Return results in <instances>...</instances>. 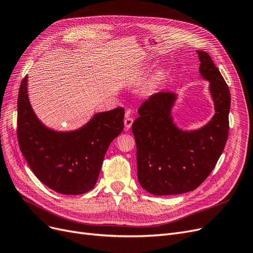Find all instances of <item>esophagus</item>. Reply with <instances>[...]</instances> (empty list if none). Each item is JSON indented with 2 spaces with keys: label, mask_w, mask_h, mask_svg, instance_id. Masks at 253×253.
<instances>
[{
  "label": "esophagus",
  "mask_w": 253,
  "mask_h": 253,
  "mask_svg": "<svg viewBox=\"0 0 253 253\" xmlns=\"http://www.w3.org/2000/svg\"><path fill=\"white\" fill-rule=\"evenodd\" d=\"M132 124H133V119L132 118H130L129 117V114H127L126 115V119L124 120V125H125V128L128 130V129H130V127L132 126Z\"/></svg>",
  "instance_id": "obj_1"
}]
</instances>
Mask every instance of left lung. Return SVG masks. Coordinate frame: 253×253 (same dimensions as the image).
I'll list each match as a JSON object with an SVG mask.
<instances>
[{
    "label": "left lung",
    "mask_w": 253,
    "mask_h": 253,
    "mask_svg": "<svg viewBox=\"0 0 253 253\" xmlns=\"http://www.w3.org/2000/svg\"><path fill=\"white\" fill-rule=\"evenodd\" d=\"M200 73L210 83L209 92L215 114L194 130H183L173 122L171 109L178 95L159 92L138 108L132 124L136 142L137 179L154 195L192 191L208 178L223 152L228 135L230 93L212 58L196 50Z\"/></svg>",
    "instance_id": "obj_1"
}]
</instances>
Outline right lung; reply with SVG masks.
I'll return each mask as SVG.
<instances>
[{"label": "right lung", "instance_id": "1", "mask_svg": "<svg viewBox=\"0 0 253 253\" xmlns=\"http://www.w3.org/2000/svg\"><path fill=\"white\" fill-rule=\"evenodd\" d=\"M123 107L95 114L83 127L57 131L46 127L33 111L28 76L17 99L19 149L36 177L58 193L78 195L97 182L105 153L124 128Z\"/></svg>", "mask_w": 253, "mask_h": 253}]
</instances>
